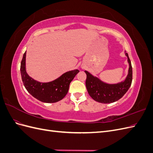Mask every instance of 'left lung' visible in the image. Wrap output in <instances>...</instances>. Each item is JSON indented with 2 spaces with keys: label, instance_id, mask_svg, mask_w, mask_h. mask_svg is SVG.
Returning a JSON list of instances; mask_svg holds the SVG:
<instances>
[{
  "label": "left lung",
  "instance_id": "obj_1",
  "mask_svg": "<svg viewBox=\"0 0 153 153\" xmlns=\"http://www.w3.org/2000/svg\"><path fill=\"white\" fill-rule=\"evenodd\" d=\"M128 58L129 69L128 75L123 82L114 84H108L94 76L87 71L85 85L88 93L91 98L101 103H110L121 99L130 87L132 82V66L128 54L125 52Z\"/></svg>",
  "mask_w": 153,
  "mask_h": 153
}]
</instances>
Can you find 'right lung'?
Segmentation results:
<instances>
[{"label": "right lung", "instance_id": "right-lung-1", "mask_svg": "<svg viewBox=\"0 0 153 153\" xmlns=\"http://www.w3.org/2000/svg\"><path fill=\"white\" fill-rule=\"evenodd\" d=\"M26 52L23 56L20 73L22 80L27 91L35 98L44 103H55L63 99L67 94L69 84L79 72L78 69L69 71L52 82H39L29 76L25 68Z\"/></svg>", "mask_w": 153, "mask_h": 153}]
</instances>
